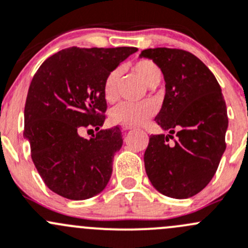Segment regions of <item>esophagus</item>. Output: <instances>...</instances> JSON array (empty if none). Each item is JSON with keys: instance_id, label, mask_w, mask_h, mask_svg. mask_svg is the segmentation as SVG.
<instances>
[{"instance_id": "esophagus-1", "label": "esophagus", "mask_w": 248, "mask_h": 248, "mask_svg": "<svg viewBox=\"0 0 248 248\" xmlns=\"http://www.w3.org/2000/svg\"><path fill=\"white\" fill-rule=\"evenodd\" d=\"M122 129H124V131H131V129H133V127L127 126V124H122Z\"/></svg>"}]
</instances>
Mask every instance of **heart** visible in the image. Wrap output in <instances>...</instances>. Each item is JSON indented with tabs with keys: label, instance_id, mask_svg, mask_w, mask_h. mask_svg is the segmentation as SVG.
I'll use <instances>...</instances> for the list:
<instances>
[{
	"label": "heart",
	"instance_id": "obj_1",
	"mask_svg": "<svg viewBox=\"0 0 248 248\" xmlns=\"http://www.w3.org/2000/svg\"><path fill=\"white\" fill-rule=\"evenodd\" d=\"M134 73L144 81L149 87H155L162 78V71L157 64L150 59H139L132 64ZM121 69L110 71L103 82V95L108 103H114L117 98V82H119ZM156 104L153 102L141 103H120L110 110V121L116 124L127 126H140L145 124L156 112Z\"/></svg>",
	"mask_w": 248,
	"mask_h": 248
}]
</instances>
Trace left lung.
I'll return each mask as SVG.
<instances>
[{"mask_svg":"<svg viewBox=\"0 0 248 248\" xmlns=\"http://www.w3.org/2000/svg\"><path fill=\"white\" fill-rule=\"evenodd\" d=\"M165 78L166 94L156 124L170 134H151L144 154L151 184L163 195L188 199L211 182L220 162L228 128L227 105L212 71L188 50L149 48ZM175 144H168L172 134Z\"/></svg>","mask_w":248,"mask_h":248,"instance_id":"left-lung-1","label":"left lung"}]
</instances>
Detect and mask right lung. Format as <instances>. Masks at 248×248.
I'll list each match as a JSON object with an SVG mask.
<instances>
[{"mask_svg":"<svg viewBox=\"0 0 248 248\" xmlns=\"http://www.w3.org/2000/svg\"><path fill=\"white\" fill-rule=\"evenodd\" d=\"M134 52L136 47H70L50 55L33 75L24 136L36 170L58 195L86 200L107 186L124 140L119 126L99 129L107 111L103 82ZM86 128L97 133L82 139L79 133Z\"/></svg>","mask_w":248,"mask_h":248,"instance_id":"add662e5","label":"right lung"}]
</instances>
